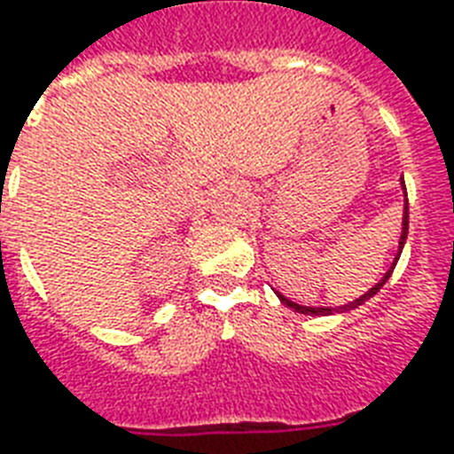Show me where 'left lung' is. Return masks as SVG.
Returning a JSON list of instances; mask_svg holds the SVG:
<instances>
[{"label":"left lung","instance_id":"obj_1","mask_svg":"<svg viewBox=\"0 0 454 454\" xmlns=\"http://www.w3.org/2000/svg\"><path fill=\"white\" fill-rule=\"evenodd\" d=\"M402 189H404V182H402ZM404 196H407V189H404ZM407 230H409V206L404 203V215H402V234H400V247H397V255H395V261L393 265L387 268V272L383 275V279H378L376 285L366 292V294H361L359 299H354V301H349V304H344V306H301V304H294V301H289L287 296H282L279 292H275V294L279 296V301L285 306H289V309H294L296 313H306V316H333V313H347V311H352V309H359L364 301H369L371 296L378 294L380 292V287H383L385 282L390 279V275H393L395 270V265H397V261H400V254H402V248H404V241H407Z\"/></svg>","mask_w":454,"mask_h":454}]
</instances>
